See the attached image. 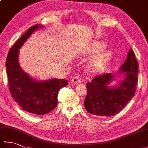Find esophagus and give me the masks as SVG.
Segmentation results:
<instances>
[{"mask_svg": "<svg viewBox=\"0 0 148 148\" xmlns=\"http://www.w3.org/2000/svg\"><path fill=\"white\" fill-rule=\"evenodd\" d=\"M71 82L72 83L76 84H78V83H80L81 82V78L79 77V76H74L73 78H72Z\"/></svg>", "mask_w": 148, "mask_h": 148, "instance_id": "esophagus-1", "label": "esophagus"}]
</instances>
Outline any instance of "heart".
<instances>
[{"label":"heart","mask_w":148,"mask_h":148,"mask_svg":"<svg viewBox=\"0 0 148 148\" xmlns=\"http://www.w3.org/2000/svg\"><path fill=\"white\" fill-rule=\"evenodd\" d=\"M106 45L102 42L94 43L90 55H95L88 63L87 69L91 73L97 74L101 72L105 69L108 62L112 57V53L110 51H104Z\"/></svg>","instance_id":"heart-1"}]
</instances>
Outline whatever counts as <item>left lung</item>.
Here are the masks:
<instances>
[{
  "label": "left lung",
  "instance_id": "1",
  "mask_svg": "<svg viewBox=\"0 0 148 148\" xmlns=\"http://www.w3.org/2000/svg\"><path fill=\"white\" fill-rule=\"evenodd\" d=\"M138 69L135 53L130 49L117 73L103 74L87 83V95L84 102L86 111L93 115L103 116H112L121 111L135 95ZM119 77L121 78L118 81ZM112 81H116V84L111 86Z\"/></svg>",
  "mask_w": 148,
  "mask_h": 148
}]
</instances>
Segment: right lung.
Here are the masks:
<instances>
[{"label":"right lung","mask_w":148,"mask_h":148,"mask_svg":"<svg viewBox=\"0 0 148 148\" xmlns=\"http://www.w3.org/2000/svg\"><path fill=\"white\" fill-rule=\"evenodd\" d=\"M42 27V25L30 27L9 50L5 62L9 89L12 99L24 111L37 115L45 114L54 109L57 105L58 92L68 84L67 80L57 78L34 79L19 64V49L35 31Z\"/></svg>","instance_id":"1"}]
</instances>
